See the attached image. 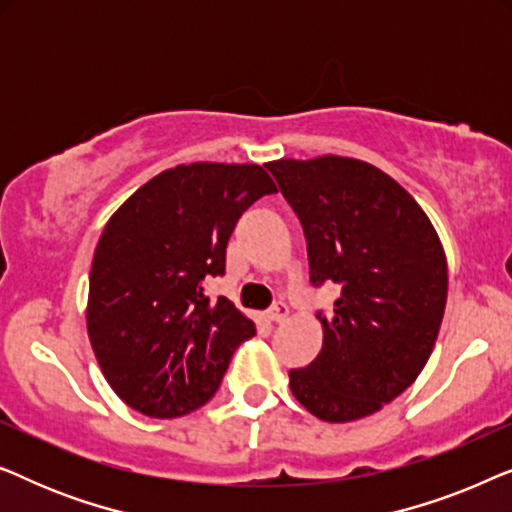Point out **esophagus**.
Masks as SVG:
<instances>
[{"instance_id":"esophagus-1","label":"esophagus","mask_w":512,"mask_h":512,"mask_svg":"<svg viewBox=\"0 0 512 512\" xmlns=\"http://www.w3.org/2000/svg\"><path fill=\"white\" fill-rule=\"evenodd\" d=\"M286 317H289V305H286L284 300H279V303H275L268 310V319L275 321V324H279V321H284Z\"/></svg>"}]
</instances>
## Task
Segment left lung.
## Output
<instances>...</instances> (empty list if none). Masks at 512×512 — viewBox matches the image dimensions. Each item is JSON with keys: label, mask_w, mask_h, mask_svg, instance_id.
<instances>
[{"label": "left lung", "mask_w": 512, "mask_h": 512, "mask_svg": "<svg viewBox=\"0 0 512 512\" xmlns=\"http://www.w3.org/2000/svg\"><path fill=\"white\" fill-rule=\"evenodd\" d=\"M307 240L312 286L335 284L319 312L324 347L293 368L291 391L324 422L373 415L429 361L447 300L443 247L412 195L363 160L321 156L265 165Z\"/></svg>", "instance_id": "8db88e82"}]
</instances>
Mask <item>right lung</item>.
Here are the masks:
<instances>
[{"instance_id":"right-lung-1","label":"right lung","mask_w":512,"mask_h":512,"mask_svg":"<svg viewBox=\"0 0 512 512\" xmlns=\"http://www.w3.org/2000/svg\"><path fill=\"white\" fill-rule=\"evenodd\" d=\"M277 193L261 165L191 163L160 172L118 207L90 268L88 335L111 389L149 417L198 410L256 326L205 279L226 272L240 216Z\"/></svg>"}]
</instances>
